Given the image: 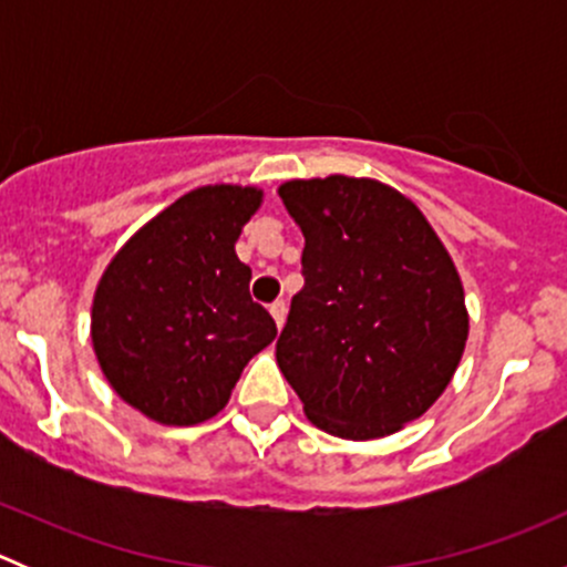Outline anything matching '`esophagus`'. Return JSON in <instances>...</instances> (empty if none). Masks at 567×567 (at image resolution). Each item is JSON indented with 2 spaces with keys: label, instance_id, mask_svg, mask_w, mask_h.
<instances>
[{
  "label": "esophagus",
  "instance_id": "esophagus-1",
  "mask_svg": "<svg viewBox=\"0 0 567 567\" xmlns=\"http://www.w3.org/2000/svg\"><path fill=\"white\" fill-rule=\"evenodd\" d=\"M268 310H271V318L277 320V326H279V329H282L285 316H288V305H285V301H274V305L268 307Z\"/></svg>",
  "mask_w": 567,
  "mask_h": 567
}]
</instances>
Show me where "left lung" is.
I'll return each instance as SVG.
<instances>
[{"label": "left lung", "mask_w": 567, "mask_h": 567, "mask_svg": "<svg viewBox=\"0 0 567 567\" xmlns=\"http://www.w3.org/2000/svg\"><path fill=\"white\" fill-rule=\"evenodd\" d=\"M305 233L277 362L305 414L340 439L390 436L453 379L468 334L461 277L414 203L368 177L279 186Z\"/></svg>", "instance_id": "left-lung-1"}]
</instances>
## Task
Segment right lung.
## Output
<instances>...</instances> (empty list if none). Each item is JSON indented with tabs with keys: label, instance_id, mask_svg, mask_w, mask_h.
Wrapping results in <instances>:
<instances>
[{
	"label": "right lung",
	"instance_id": "1",
	"mask_svg": "<svg viewBox=\"0 0 567 567\" xmlns=\"http://www.w3.org/2000/svg\"><path fill=\"white\" fill-rule=\"evenodd\" d=\"M257 188L183 194L114 255L93 299L101 370L128 405L164 425L225 409L241 370L277 337L236 255Z\"/></svg>",
	"mask_w": 567,
	"mask_h": 567
}]
</instances>
